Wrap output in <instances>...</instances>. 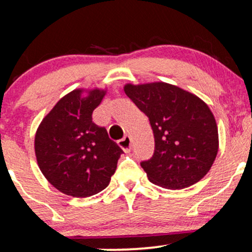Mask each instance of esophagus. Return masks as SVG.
I'll list each match as a JSON object with an SVG mask.
<instances>
[{"instance_id":"1","label":"esophagus","mask_w":252,"mask_h":252,"mask_svg":"<svg viewBox=\"0 0 252 252\" xmlns=\"http://www.w3.org/2000/svg\"><path fill=\"white\" fill-rule=\"evenodd\" d=\"M118 146L126 153H129L130 149H131V140H130L129 136H124L122 140L118 141Z\"/></svg>"}]
</instances>
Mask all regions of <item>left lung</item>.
Returning a JSON list of instances; mask_svg holds the SVG:
<instances>
[{
  "label": "left lung",
  "mask_w": 252,
  "mask_h": 252,
  "mask_svg": "<svg viewBox=\"0 0 252 252\" xmlns=\"http://www.w3.org/2000/svg\"><path fill=\"white\" fill-rule=\"evenodd\" d=\"M124 92L149 118L154 154L141 167L149 181L181 189L207 174L218 153V128L207 104L167 83L126 84Z\"/></svg>",
  "instance_id": "8db88e82"
}]
</instances>
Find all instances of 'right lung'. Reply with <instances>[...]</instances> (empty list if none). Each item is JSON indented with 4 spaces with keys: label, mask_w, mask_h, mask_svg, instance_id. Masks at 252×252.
<instances>
[{
    "label": "right lung",
    "mask_w": 252,
    "mask_h": 252,
    "mask_svg": "<svg viewBox=\"0 0 252 252\" xmlns=\"http://www.w3.org/2000/svg\"><path fill=\"white\" fill-rule=\"evenodd\" d=\"M77 89L63 96L40 123L35 134L39 168L58 190L86 198L106 189L123 150L103 126L92 122V112L105 96Z\"/></svg>",
    "instance_id": "right-lung-1"
}]
</instances>
